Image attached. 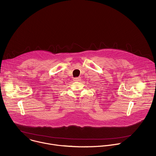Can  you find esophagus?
I'll return each mask as SVG.
<instances>
[{
	"label": "esophagus",
	"instance_id": "1",
	"mask_svg": "<svg viewBox=\"0 0 156 156\" xmlns=\"http://www.w3.org/2000/svg\"><path fill=\"white\" fill-rule=\"evenodd\" d=\"M73 80H74L75 81H81V78H80V77L75 78L73 79Z\"/></svg>",
	"mask_w": 156,
	"mask_h": 156
}]
</instances>
